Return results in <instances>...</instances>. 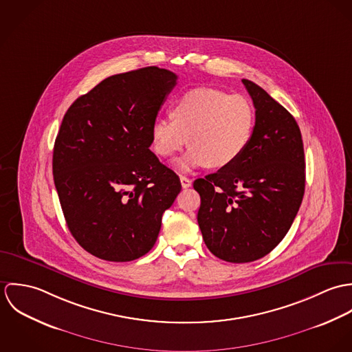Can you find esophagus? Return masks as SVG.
Returning a JSON list of instances; mask_svg holds the SVG:
<instances>
[{
    "label": "esophagus",
    "instance_id": "34e87169",
    "mask_svg": "<svg viewBox=\"0 0 352 352\" xmlns=\"http://www.w3.org/2000/svg\"><path fill=\"white\" fill-rule=\"evenodd\" d=\"M180 183H182L183 188H188L192 184V182L188 177H186V176H180Z\"/></svg>",
    "mask_w": 352,
    "mask_h": 352
}]
</instances>
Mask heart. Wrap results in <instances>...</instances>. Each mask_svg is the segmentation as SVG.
<instances>
[{
    "mask_svg": "<svg viewBox=\"0 0 352 352\" xmlns=\"http://www.w3.org/2000/svg\"><path fill=\"white\" fill-rule=\"evenodd\" d=\"M172 119H157L151 126V148L170 158L190 142L191 149L177 162L182 172L208 164H233L247 149L254 126V109L243 95L198 88L172 105Z\"/></svg>",
    "mask_w": 352,
    "mask_h": 352,
    "instance_id": "1",
    "label": "heart"
}]
</instances>
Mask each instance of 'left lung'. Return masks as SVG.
I'll return each mask as SVG.
<instances>
[{
	"label": "left lung",
	"instance_id": "obj_1",
	"mask_svg": "<svg viewBox=\"0 0 352 352\" xmlns=\"http://www.w3.org/2000/svg\"><path fill=\"white\" fill-rule=\"evenodd\" d=\"M243 84L256 109L251 141L233 164L194 182L204 244L229 263H250L272 251L292 228L305 192L296 119L254 82Z\"/></svg>",
	"mask_w": 352,
	"mask_h": 352
}]
</instances>
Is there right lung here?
<instances>
[{
  "instance_id": "obj_1",
  "label": "right lung",
  "mask_w": 352,
  "mask_h": 352,
  "mask_svg": "<svg viewBox=\"0 0 352 352\" xmlns=\"http://www.w3.org/2000/svg\"><path fill=\"white\" fill-rule=\"evenodd\" d=\"M177 76L157 66L115 74L74 101L52 153L67 228L91 254L131 261L151 251L182 191L149 149L151 126Z\"/></svg>"
}]
</instances>
